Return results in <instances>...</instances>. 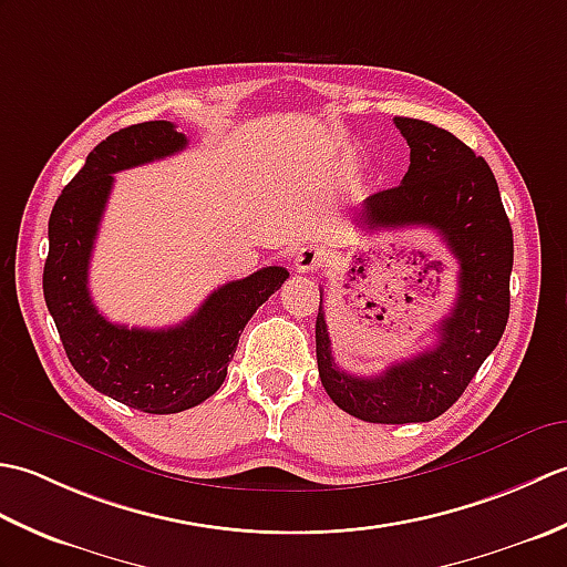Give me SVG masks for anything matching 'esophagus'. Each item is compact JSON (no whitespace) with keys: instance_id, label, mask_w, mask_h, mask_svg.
Instances as JSON below:
<instances>
[{"instance_id":"esophagus-1","label":"esophagus","mask_w":567,"mask_h":567,"mask_svg":"<svg viewBox=\"0 0 567 567\" xmlns=\"http://www.w3.org/2000/svg\"><path fill=\"white\" fill-rule=\"evenodd\" d=\"M323 262V250L317 246H305L297 250L295 256V268L299 272H317Z\"/></svg>"}]
</instances>
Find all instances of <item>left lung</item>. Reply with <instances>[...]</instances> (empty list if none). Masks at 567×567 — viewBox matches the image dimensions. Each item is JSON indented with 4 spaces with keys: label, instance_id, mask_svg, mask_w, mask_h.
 I'll return each mask as SVG.
<instances>
[{
    "label": "left lung",
    "instance_id": "obj_1",
    "mask_svg": "<svg viewBox=\"0 0 567 567\" xmlns=\"http://www.w3.org/2000/svg\"><path fill=\"white\" fill-rule=\"evenodd\" d=\"M394 126L412 151L409 171L400 185L363 202L360 226L368 231L426 226L451 248L461 270L455 305L439 327V343L372 378L351 375L333 363L321 292V384L343 412L370 424H414L441 416L495 351L509 319L514 238L489 165L451 131L406 116H396Z\"/></svg>",
    "mask_w": 567,
    "mask_h": 567
}]
</instances>
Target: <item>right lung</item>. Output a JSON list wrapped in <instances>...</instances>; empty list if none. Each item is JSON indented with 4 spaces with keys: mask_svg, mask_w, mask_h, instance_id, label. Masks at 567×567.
I'll list each match as a JSON object with an SVG mask.
<instances>
[{
    "mask_svg": "<svg viewBox=\"0 0 567 567\" xmlns=\"http://www.w3.org/2000/svg\"><path fill=\"white\" fill-rule=\"evenodd\" d=\"M185 146L187 138L173 122L116 131L87 155L48 221L43 297L68 360L94 390L146 414L185 412L219 390L248 319L290 277L270 265L226 282L171 329H128L100 315L87 275L114 173L167 158Z\"/></svg>",
    "mask_w": 567,
    "mask_h": 567,
    "instance_id": "1",
    "label": "right lung"
}]
</instances>
